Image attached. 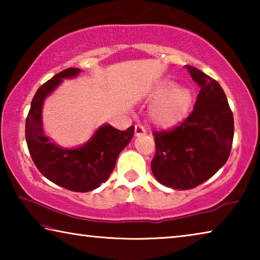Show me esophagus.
I'll list each match as a JSON object with an SVG mask.
<instances>
[{"label": "esophagus", "mask_w": 260, "mask_h": 260, "mask_svg": "<svg viewBox=\"0 0 260 260\" xmlns=\"http://www.w3.org/2000/svg\"><path fill=\"white\" fill-rule=\"evenodd\" d=\"M134 133L135 136H142V135H146V129H144L143 126L141 125H136L135 126V129H134Z\"/></svg>", "instance_id": "obj_1"}]
</instances>
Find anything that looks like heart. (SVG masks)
<instances>
[{"instance_id":"heart-1","label":"heart","mask_w":260,"mask_h":260,"mask_svg":"<svg viewBox=\"0 0 260 260\" xmlns=\"http://www.w3.org/2000/svg\"><path fill=\"white\" fill-rule=\"evenodd\" d=\"M151 98L157 100L150 111L151 120L161 128H171L181 122L192 104L191 91L177 87L171 80L158 83L151 91Z\"/></svg>"}]
</instances>
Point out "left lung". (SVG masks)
<instances>
[{
	"instance_id": "8db88e82",
	"label": "left lung",
	"mask_w": 260,
	"mask_h": 260,
	"mask_svg": "<svg viewBox=\"0 0 260 260\" xmlns=\"http://www.w3.org/2000/svg\"><path fill=\"white\" fill-rule=\"evenodd\" d=\"M201 90L192 112L170 131L153 132L151 171L164 186L187 190L225 165L234 138V118L221 86L201 70L186 65Z\"/></svg>"
}]
</instances>
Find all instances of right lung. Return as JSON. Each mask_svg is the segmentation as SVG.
Returning a JSON list of instances; mask_svg holds the SVG:
<instances>
[{
    "mask_svg": "<svg viewBox=\"0 0 260 260\" xmlns=\"http://www.w3.org/2000/svg\"><path fill=\"white\" fill-rule=\"evenodd\" d=\"M80 72L77 68L67 69L39 88L26 119L25 138L35 166L48 180L69 190L86 192L109 179L118 155L133 138L134 126L119 131L109 124L102 125L89 141L78 148H61L50 142L42 126L43 102L63 79L74 78Z\"/></svg>",
    "mask_w": 260,
    "mask_h": 260,
    "instance_id": "add662e5",
    "label": "right lung"
}]
</instances>
